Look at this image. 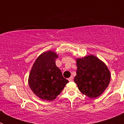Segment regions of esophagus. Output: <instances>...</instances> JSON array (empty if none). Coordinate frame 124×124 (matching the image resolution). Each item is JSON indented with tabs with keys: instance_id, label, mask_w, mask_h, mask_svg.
Wrapping results in <instances>:
<instances>
[{
	"instance_id": "esophagus-1",
	"label": "esophagus",
	"mask_w": 124,
	"mask_h": 124,
	"mask_svg": "<svg viewBox=\"0 0 124 124\" xmlns=\"http://www.w3.org/2000/svg\"><path fill=\"white\" fill-rule=\"evenodd\" d=\"M68 80H69V81H72L73 80V76H71L70 78H68Z\"/></svg>"
}]
</instances>
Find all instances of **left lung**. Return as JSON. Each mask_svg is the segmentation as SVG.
<instances>
[{
  "mask_svg": "<svg viewBox=\"0 0 124 124\" xmlns=\"http://www.w3.org/2000/svg\"><path fill=\"white\" fill-rule=\"evenodd\" d=\"M77 71L74 81L79 90L89 98L102 94L110 80V73L104 62L94 55L76 59Z\"/></svg>",
  "mask_w": 124,
  "mask_h": 124,
  "instance_id": "left-lung-1",
  "label": "left lung"
}]
</instances>
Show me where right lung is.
Returning a JSON list of instances; mask_svg holds the SVG:
<instances>
[{"label":"right lung","mask_w":124,"mask_h":124,"mask_svg":"<svg viewBox=\"0 0 124 124\" xmlns=\"http://www.w3.org/2000/svg\"><path fill=\"white\" fill-rule=\"evenodd\" d=\"M58 57L55 52L50 50L43 53L35 61L30 73V87L36 96L45 101L55 99L69 82L56 66Z\"/></svg>","instance_id":"right-lung-1"}]
</instances>
